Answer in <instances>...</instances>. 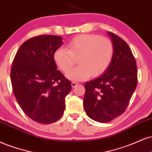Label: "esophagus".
Segmentation results:
<instances>
[{"label": "esophagus", "instance_id": "34e87169", "mask_svg": "<svg viewBox=\"0 0 152 152\" xmlns=\"http://www.w3.org/2000/svg\"><path fill=\"white\" fill-rule=\"evenodd\" d=\"M71 85H72V87H75L76 86V85H78L77 83H76V82H72V83H71Z\"/></svg>", "mask_w": 152, "mask_h": 152}]
</instances>
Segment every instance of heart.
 Instances as JSON below:
<instances>
[{
    "instance_id": "b5f03b06",
    "label": "heart",
    "mask_w": 152,
    "mask_h": 152,
    "mask_svg": "<svg viewBox=\"0 0 152 152\" xmlns=\"http://www.w3.org/2000/svg\"><path fill=\"white\" fill-rule=\"evenodd\" d=\"M67 50L59 48L53 55L54 61L60 70L67 73L79 57L80 65L67 74L74 80L102 75L112 61L114 46L107 37L95 34H82L72 38L67 44Z\"/></svg>"
}]
</instances>
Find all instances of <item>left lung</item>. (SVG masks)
<instances>
[{
	"label": "left lung",
	"instance_id": "8db88e82",
	"mask_svg": "<svg viewBox=\"0 0 152 152\" xmlns=\"http://www.w3.org/2000/svg\"><path fill=\"white\" fill-rule=\"evenodd\" d=\"M114 55L104 75L85 84L83 104L89 117L98 122L113 120L125 111L137 85V67L129 45L109 32Z\"/></svg>",
	"mask_w": 152,
	"mask_h": 152
}]
</instances>
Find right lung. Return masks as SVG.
Returning <instances> with one entry per match:
<instances>
[{
  "label": "right lung",
  "instance_id": "right-lung-1",
  "mask_svg": "<svg viewBox=\"0 0 152 152\" xmlns=\"http://www.w3.org/2000/svg\"><path fill=\"white\" fill-rule=\"evenodd\" d=\"M62 37L42 35L19 48L10 70L12 91L25 114L35 122L51 124L60 119L72 85L57 69L53 55Z\"/></svg>",
  "mask_w": 152,
  "mask_h": 152
}]
</instances>
